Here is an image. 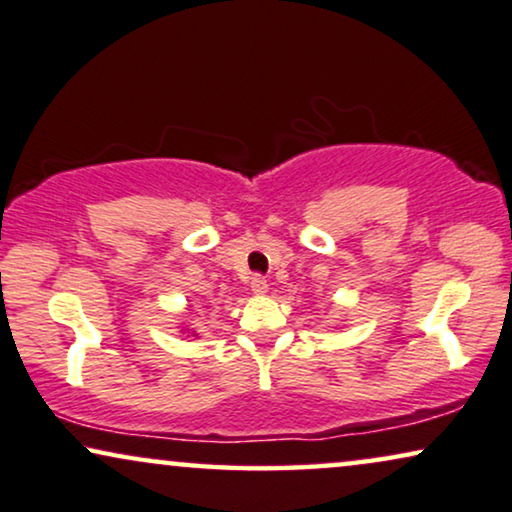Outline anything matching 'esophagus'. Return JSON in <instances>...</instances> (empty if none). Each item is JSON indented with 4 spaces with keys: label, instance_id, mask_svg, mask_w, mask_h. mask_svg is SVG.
Returning a JSON list of instances; mask_svg holds the SVG:
<instances>
[{
    "label": "esophagus",
    "instance_id": "1",
    "mask_svg": "<svg viewBox=\"0 0 512 512\" xmlns=\"http://www.w3.org/2000/svg\"><path fill=\"white\" fill-rule=\"evenodd\" d=\"M250 288H252V292H255V295H264V292L269 290V283H267V278H264V276H252V281H250Z\"/></svg>",
    "mask_w": 512,
    "mask_h": 512
}]
</instances>
